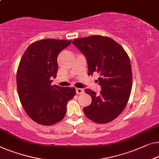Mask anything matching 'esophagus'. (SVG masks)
I'll return each instance as SVG.
<instances>
[{
	"instance_id": "34e87169",
	"label": "esophagus",
	"mask_w": 159,
	"mask_h": 159,
	"mask_svg": "<svg viewBox=\"0 0 159 159\" xmlns=\"http://www.w3.org/2000/svg\"><path fill=\"white\" fill-rule=\"evenodd\" d=\"M75 91H76V93H77V94H82V93H84V89H79V88H78V89H75Z\"/></svg>"
}]
</instances>
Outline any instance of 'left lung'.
Listing matches in <instances>:
<instances>
[{
  "label": "left lung",
  "mask_w": 159,
  "mask_h": 159,
  "mask_svg": "<svg viewBox=\"0 0 159 159\" xmlns=\"http://www.w3.org/2000/svg\"><path fill=\"white\" fill-rule=\"evenodd\" d=\"M72 43L86 57L89 75L100 74L97 81L99 95L87 89L92 102L84 108L87 118L97 124H106L118 116L129 101L132 88L129 57L123 47L109 37L102 35L74 39Z\"/></svg>",
  "instance_id": "left-lung-1"
}]
</instances>
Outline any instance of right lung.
Wrapping results in <instances>:
<instances>
[{
    "mask_svg": "<svg viewBox=\"0 0 159 159\" xmlns=\"http://www.w3.org/2000/svg\"><path fill=\"white\" fill-rule=\"evenodd\" d=\"M71 41L47 39L33 43L19 63L16 83L19 98L33 120L43 125L61 121L75 88L51 86L58 71L57 58Z\"/></svg>",
    "mask_w": 159,
    "mask_h": 159,
    "instance_id": "add662e5",
    "label": "right lung"
}]
</instances>
